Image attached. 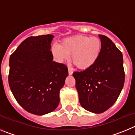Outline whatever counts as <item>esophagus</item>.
I'll return each mask as SVG.
<instances>
[{"mask_svg":"<svg viewBox=\"0 0 135 135\" xmlns=\"http://www.w3.org/2000/svg\"><path fill=\"white\" fill-rule=\"evenodd\" d=\"M68 74L69 75H71L73 74V70H71V68H68Z\"/></svg>","mask_w":135,"mask_h":135,"instance_id":"1","label":"esophagus"}]
</instances>
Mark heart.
I'll return each instance as SVG.
<instances>
[{
    "label": "heart",
    "instance_id": "obj_1",
    "mask_svg": "<svg viewBox=\"0 0 135 135\" xmlns=\"http://www.w3.org/2000/svg\"><path fill=\"white\" fill-rule=\"evenodd\" d=\"M101 51V42L98 38L78 35L64 39L61 45H54L51 53L58 62L70 59L78 68H90L98 60Z\"/></svg>",
    "mask_w": 135,
    "mask_h": 135
}]
</instances>
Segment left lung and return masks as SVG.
<instances>
[{"instance_id":"8db88e82","label":"left lung","mask_w":135,"mask_h":135,"mask_svg":"<svg viewBox=\"0 0 135 135\" xmlns=\"http://www.w3.org/2000/svg\"><path fill=\"white\" fill-rule=\"evenodd\" d=\"M99 38L98 60L90 68L73 73L80 105L95 114L103 113L114 105L125 80L122 52L108 37L99 35Z\"/></svg>"}]
</instances>
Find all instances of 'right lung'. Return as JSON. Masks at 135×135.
<instances>
[{
  "label": "right lung",
  "mask_w": 135,
  "mask_h": 135,
  "mask_svg": "<svg viewBox=\"0 0 135 135\" xmlns=\"http://www.w3.org/2000/svg\"><path fill=\"white\" fill-rule=\"evenodd\" d=\"M53 35L28 37L9 58L11 90L27 112L42 115L59 103V90L68 76L65 65L53 61L50 51Z\"/></svg>",
  "instance_id": "obj_1"
}]
</instances>
